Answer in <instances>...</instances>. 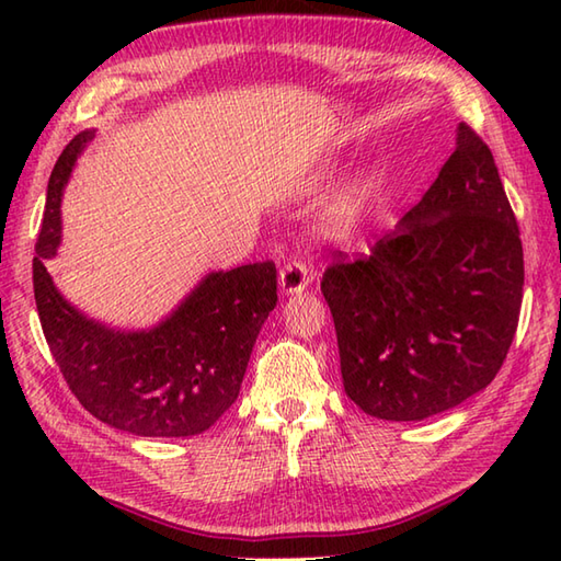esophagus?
Listing matches in <instances>:
<instances>
[{
    "label": "esophagus",
    "mask_w": 561,
    "mask_h": 561,
    "mask_svg": "<svg viewBox=\"0 0 561 561\" xmlns=\"http://www.w3.org/2000/svg\"><path fill=\"white\" fill-rule=\"evenodd\" d=\"M308 282H311V274H308L306 262H301V260H289L287 265L279 270L282 294H287V296L301 294L308 287Z\"/></svg>",
    "instance_id": "esophagus-1"
}]
</instances>
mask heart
Segmentation results:
<instances>
[{
  "mask_svg": "<svg viewBox=\"0 0 561 561\" xmlns=\"http://www.w3.org/2000/svg\"><path fill=\"white\" fill-rule=\"evenodd\" d=\"M368 195H371V183L368 181L354 183L347 193L337 199L335 209H332V226H335L337 231H350L364 214Z\"/></svg>",
  "mask_w": 561,
  "mask_h": 561,
  "instance_id": "obj_1",
  "label": "heart"
}]
</instances>
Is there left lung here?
<instances>
[{"instance_id":"obj_1","label":"left lung","mask_w":561,"mask_h":561,"mask_svg":"<svg viewBox=\"0 0 561 561\" xmlns=\"http://www.w3.org/2000/svg\"><path fill=\"white\" fill-rule=\"evenodd\" d=\"M456 151L396 231L337 260L320 291L344 392L390 422L446 412L492 383L518 328L523 245L490 147L465 123Z\"/></svg>"}]
</instances>
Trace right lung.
Wrapping results in <instances>:
<instances>
[{
    "mask_svg": "<svg viewBox=\"0 0 561 561\" xmlns=\"http://www.w3.org/2000/svg\"><path fill=\"white\" fill-rule=\"evenodd\" d=\"M83 129L57 159L33 257L43 335L69 390L96 420L135 436H195L231 408L260 328L277 306V267L253 262L209 272L171 316L149 330H115L87 318L57 291L59 202L71 169L93 139Z\"/></svg>",
    "mask_w": 561,
    "mask_h": 561,
    "instance_id": "right-lung-1",
    "label": "right lung"
}]
</instances>
